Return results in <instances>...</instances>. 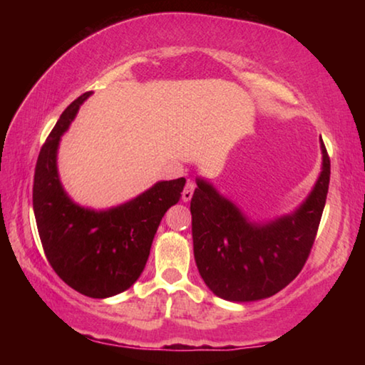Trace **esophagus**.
Listing matches in <instances>:
<instances>
[{
  "label": "esophagus",
  "mask_w": 365,
  "mask_h": 365,
  "mask_svg": "<svg viewBox=\"0 0 365 365\" xmlns=\"http://www.w3.org/2000/svg\"><path fill=\"white\" fill-rule=\"evenodd\" d=\"M195 188H196V185H195V182L193 180H188L187 182V185H185V188H183V193H182V200L185 201V202H188L191 197H193V191H195Z\"/></svg>",
  "instance_id": "34e87169"
}]
</instances>
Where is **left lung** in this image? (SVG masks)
I'll return each instance as SVG.
<instances>
[{
  "label": "left lung",
  "instance_id": "left-lung-1",
  "mask_svg": "<svg viewBox=\"0 0 365 365\" xmlns=\"http://www.w3.org/2000/svg\"><path fill=\"white\" fill-rule=\"evenodd\" d=\"M322 174L293 214L251 224L211 185L197 180L190 202L197 270L214 294L256 301L279 293L304 267L316 242L330 183V158L322 143Z\"/></svg>",
  "mask_w": 365,
  "mask_h": 365
}]
</instances>
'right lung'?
<instances>
[{
    "label": "right lung",
    "mask_w": 365,
    "mask_h": 365,
    "mask_svg": "<svg viewBox=\"0 0 365 365\" xmlns=\"http://www.w3.org/2000/svg\"><path fill=\"white\" fill-rule=\"evenodd\" d=\"M86 91L61 114L43 143L34 175V212L43 251L59 279L90 298L130 288L143 272L164 214L182 197L185 178L158 182L135 200L90 211L69 200L56 169L58 145Z\"/></svg>",
    "instance_id": "1"
}]
</instances>
